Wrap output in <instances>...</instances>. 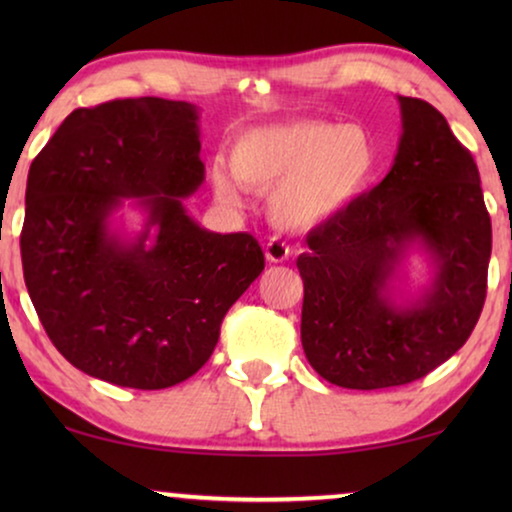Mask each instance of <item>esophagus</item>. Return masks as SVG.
I'll list each match as a JSON object with an SVG mask.
<instances>
[{
	"label": "esophagus",
	"instance_id": "obj_1",
	"mask_svg": "<svg viewBox=\"0 0 512 512\" xmlns=\"http://www.w3.org/2000/svg\"><path fill=\"white\" fill-rule=\"evenodd\" d=\"M265 258L270 263H284L289 258V247L286 242L279 240V237H270V242L265 244Z\"/></svg>",
	"mask_w": 512,
	"mask_h": 512
}]
</instances>
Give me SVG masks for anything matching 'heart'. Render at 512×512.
I'll return each instance as SVG.
<instances>
[{
    "label": "heart",
    "instance_id": "1",
    "mask_svg": "<svg viewBox=\"0 0 512 512\" xmlns=\"http://www.w3.org/2000/svg\"><path fill=\"white\" fill-rule=\"evenodd\" d=\"M380 163L373 132L363 125L300 118L240 132L228 149L237 184L268 195L277 228L310 230L335 219L366 193ZM221 200L240 202L226 170L212 172Z\"/></svg>",
    "mask_w": 512,
    "mask_h": 512
}]
</instances>
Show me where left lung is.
<instances>
[{"instance_id": "8db88e82", "label": "left lung", "mask_w": 512, "mask_h": 512, "mask_svg": "<svg viewBox=\"0 0 512 512\" xmlns=\"http://www.w3.org/2000/svg\"><path fill=\"white\" fill-rule=\"evenodd\" d=\"M401 142L387 177L310 230L300 340L310 366L345 389L415 382L464 347L487 296L492 221L480 172L445 116L398 97ZM432 282L405 299L395 282L410 250Z\"/></svg>"}]
</instances>
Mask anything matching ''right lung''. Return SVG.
I'll list each match as a JSON object with an SVG mask.
<instances>
[{"label":"right lung","mask_w":512,"mask_h":512,"mask_svg":"<svg viewBox=\"0 0 512 512\" xmlns=\"http://www.w3.org/2000/svg\"><path fill=\"white\" fill-rule=\"evenodd\" d=\"M198 121L195 104L163 97L74 109L30 165L27 293L58 352L97 380H188L265 268L249 233H212L186 212L205 181ZM125 199L145 214L137 236L113 226Z\"/></svg>","instance_id":"1"}]
</instances>
